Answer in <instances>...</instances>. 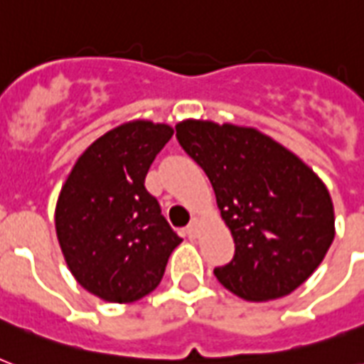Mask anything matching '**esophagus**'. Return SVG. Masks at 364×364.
<instances>
[{
    "mask_svg": "<svg viewBox=\"0 0 364 364\" xmlns=\"http://www.w3.org/2000/svg\"><path fill=\"white\" fill-rule=\"evenodd\" d=\"M187 232L191 238H196L200 232V217H193V221H191V225L187 227Z\"/></svg>",
    "mask_w": 364,
    "mask_h": 364,
    "instance_id": "34e87169",
    "label": "esophagus"
}]
</instances>
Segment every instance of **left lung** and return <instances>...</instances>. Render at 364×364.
<instances>
[{
  "label": "left lung",
  "instance_id": "left-lung-1",
  "mask_svg": "<svg viewBox=\"0 0 364 364\" xmlns=\"http://www.w3.org/2000/svg\"><path fill=\"white\" fill-rule=\"evenodd\" d=\"M177 139L210 177L236 251L217 279L251 302L293 293L334 240V205L316 171L251 126L187 119Z\"/></svg>",
  "mask_w": 364,
  "mask_h": 364
}]
</instances>
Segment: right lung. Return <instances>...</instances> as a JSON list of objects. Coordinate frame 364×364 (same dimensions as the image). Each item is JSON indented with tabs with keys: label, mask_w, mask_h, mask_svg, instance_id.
<instances>
[{
	"label": "right lung",
	"mask_w": 364,
	"mask_h": 364,
	"mask_svg": "<svg viewBox=\"0 0 364 364\" xmlns=\"http://www.w3.org/2000/svg\"><path fill=\"white\" fill-rule=\"evenodd\" d=\"M171 136L164 122H122L82 151L62 185L54 223L65 264L105 302L130 304L153 293L183 242L145 188Z\"/></svg>",
	"instance_id": "right-lung-1"
}]
</instances>
